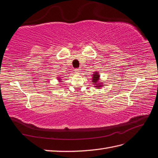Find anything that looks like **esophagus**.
<instances>
[{"label": "esophagus", "mask_w": 158, "mask_h": 158, "mask_svg": "<svg viewBox=\"0 0 158 158\" xmlns=\"http://www.w3.org/2000/svg\"><path fill=\"white\" fill-rule=\"evenodd\" d=\"M75 72L76 73H80V69H79V68H76V69H75Z\"/></svg>", "instance_id": "1"}]
</instances>
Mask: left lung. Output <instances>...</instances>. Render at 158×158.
Masks as SVG:
<instances>
[{"instance_id":"1","label":"left lung","mask_w":158,"mask_h":158,"mask_svg":"<svg viewBox=\"0 0 158 158\" xmlns=\"http://www.w3.org/2000/svg\"><path fill=\"white\" fill-rule=\"evenodd\" d=\"M99 74L98 72H94V74L93 75V82L94 83V85H95V87L97 88H100V87L102 86V84L99 83Z\"/></svg>"}]
</instances>
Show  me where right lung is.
I'll use <instances>...</instances> for the list:
<instances>
[{"label": "right lung", "mask_w": 158, "mask_h": 158, "mask_svg": "<svg viewBox=\"0 0 158 158\" xmlns=\"http://www.w3.org/2000/svg\"><path fill=\"white\" fill-rule=\"evenodd\" d=\"M58 79H59V80H61V79H60V78H58Z\"/></svg>", "instance_id": "1"}]
</instances>
